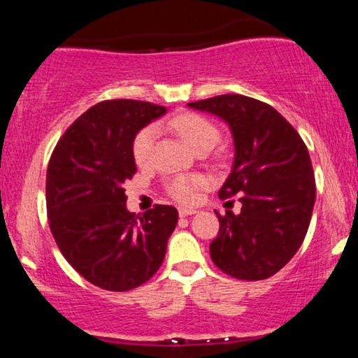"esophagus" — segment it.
<instances>
[{"label":"esophagus","instance_id":"esophagus-1","mask_svg":"<svg viewBox=\"0 0 358 358\" xmlns=\"http://www.w3.org/2000/svg\"><path fill=\"white\" fill-rule=\"evenodd\" d=\"M178 213H180V217H188V215H195L196 210H195V208L180 207V208H178Z\"/></svg>","mask_w":358,"mask_h":358}]
</instances>
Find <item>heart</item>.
Returning a JSON list of instances; mask_svg holds the SVG:
<instances>
[{
  "label": "heart",
  "instance_id": "obj_1",
  "mask_svg": "<svg viewBox=\"0 0 358 358\" xmlns=\"http://www.w3.org/2000/svg\"><path fill=\"white\" fill-rule=\"evenodd\" d=\"M171 127L190 145L199 151L203 148L215 146L220 133L210 119L196 113H183L171 121ZM158 138V126H145L133 139V156L139 166L150 165L153 159L155 143ZM207 185V180L200 175H180L166 183V192L171 199L180 203H193L199 196V192Z\"/></svg>",
  "mask_w": 358,
  "mask_h": 358
}]
</instances>
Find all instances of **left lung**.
I'll return each instance as SVG.
<instances>
[{
	"label": "left lung",
	"mask_w": 358,
	"mask_h": 358,
	"mask_svg": "<svg viewBox=\"0 0 358 358\" xmlns=\"http://www.w3.org/2000/svg\"><path fill=\"white\" fill-rule=\"evenodd\" d=\"M188 106L224 119L236 146L219 196L239 195L242 208L239 215L215 212L213 264L236 279H268L291 261L310 227L316 185L305 141L276 109L252 97L224 94Z\"/></svg>",
	"instance_id": "8db88e82"
}]
</instances>
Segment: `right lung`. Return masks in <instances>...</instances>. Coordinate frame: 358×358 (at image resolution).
Wrapping results in <instances>:
<instances>
[{"label": "right lung", "mask_w": 358, "mask_h": 358, "mask_svg": "<svg viewBox=\"0 0 358 358\" xmlns=\"http://www.w3.org/2000/svg\"><path fill=\"white\" fill-rule=\"evenodd\" d=\"M166 108L102 101L62 134L47 168V213L60 252L82 278L108 291L145 285L163 264L178 222L171 205L136 217L124 183L136 173L133 139Z\"/></svg>", "instance_id": "obj_1"}]
</instances>
